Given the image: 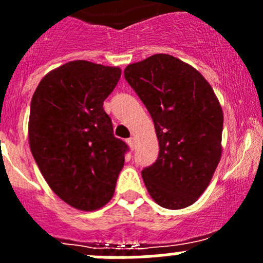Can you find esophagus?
I'll list each match as a JSON object with an SVG mask.
<instances>
[{"instance_id": "obj_1", "label": "esophagus", "mask_w": 263, "mask_h": 263, "mask_svg": "<svg viewBox=\"0 0 263 263\" xmlns=\"http://www.w3.org/2000/svg\"><path fill=\"white\" fill-rule=\"evenodd\" d=\"M127 144H128V146L131 147V150H134V148H135V140L132 139V137H131V139L127 140Z\"/></svg>"}]
</instances>
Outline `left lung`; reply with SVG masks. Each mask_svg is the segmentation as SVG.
I'll return each mask as SVG.
<instances>
[{
	"mask_svg": "<svg viewBox=\"0 0 263 263\" xmlns=\"http://www.w3.org/2000/svg\"><path fill=\"white\" fill-rule=\"evenodd\" d=\"M124 79L147 108L159 141L158 160L142 171L148 195L179 210L198 200L221 159V105L208 80L171 54L124 68Z\"/></svg>",
	"mask_w": 263,
	"mask_h": 263,
	"instance_id": "left-lung-1",
	"label": "left lung"
}]
</instances>
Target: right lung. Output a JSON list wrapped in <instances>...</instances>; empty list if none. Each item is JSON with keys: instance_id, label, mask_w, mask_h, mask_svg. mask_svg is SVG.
<instances>
[{"instance_id": "right-lung-1", "label": "right lung", "mask_w": 263, "mask_h": 263, "mask_svg": "<svg viewBox=\"0 0 263 263\" xmlns=\"http://www.w3.org/2000/svg\"><path fill=\"white\" fill-rule=\"evenodd\" d=\"M121 72L71 61L49 71L31 98L28 136L34 160L50 190L78 210L107 205L123 168L127 145L115 137L103 108Z\"/></svg>"}]
</instances>
